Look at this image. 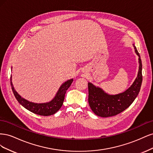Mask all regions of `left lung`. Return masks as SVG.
<instances>
[{
  "mask_svg": "<svg viewBox=\"0 0 153 153\" xmlns=\"http://www.w3.org/2000/svg\"><path fill=\"white\" fill-rule=\"evenodd\" d=\"M135 52L138 56V72L137 78L132 85L122 93L110 95L99 87H96L92 83H88L89 98L88 101L93 112L102 117L116 115L131 105L139 93L142 82V65L139 53L133 45Z\"/></svg>",
  "mask_w": 153,
  "mask_h": 153,
  "instance_id": "obj_1",
  "label": "left lung"
}]
</instances>
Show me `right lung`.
I'll return each mask as SVG.
<instances>
[{"instance_id":"1","label":"right lung","mask_w":153,"mask_h":153,"mask_svg":"<svg viewBox=\"0 0 153 153\" xmlns=\"http://www.w3.org/2000/svg\"><path fill=\"white\" fill-rule=\"evenodd\" d=\"M12 71V70H11ZM73 81V78L68 80L61 85L54 98L49 102L43 103H36L31 102L24 99L18 93L15 89L12 82V76H11V89L16 99L21 105L31 112L43 116L53 115L56 113L61 108L64 100V96L68 88L70 87Z\"/></svg>"}]
</instances>
